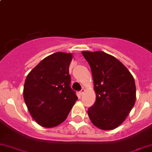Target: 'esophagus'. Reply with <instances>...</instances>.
I'll list each match as a JSON object with an SVG mask.
<instances>
[{"label": "esophagus", "instance_id": "1", "mask_svg": "<svg viewBox=\"0 0 152 152\" xmlns=\"http://www.w3.org/2000/svg\"><path fill=\"white\" fill-rule=\"evenodd\" d=\"M84 92H85V89H84V88H82V91H81L80 92H79V94H80L81 96H82V95H83Z\"/></svg>", "mask_w": 152, "mask_h": 152}]
</instances>
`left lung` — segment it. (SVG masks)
<instances>
[{
  "label": "left lung",
  "mask_w": 152,
  "mask_h": 152,
  "mask_svg": "<svg viewBox=\"0 0 152 152\" xmlns=\"http://www.w3.org/2000/svg\"><path fill=\"white\" fill-rule=\"evenodd\" d=\"M91 67L96 102L88 110L91 123L102 130H113L125 120L136 101L133 76L117 58L103 51H82Z\"/></svg>",
  "instance_id": "8db88e82"
}]
</instances>
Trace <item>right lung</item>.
Wrapping results in <instances>:
<instances>
[{"instance_id":"add662e5","label":"right lung","mask_w":152,"mask_h":152,"mask_svg":"<svg viewBox=\"0 0 152 152\" xmlns=\"http://www.w3.org/2000/svg\"><path fill=\"white\" fill-rule=\"evenodd\" d=\"M73 54L57 52L44 58L29 73L23 99L30 115L45 128L64 121L78 97L70 88L69 66Z\"/></svg>"}]
</instances>
